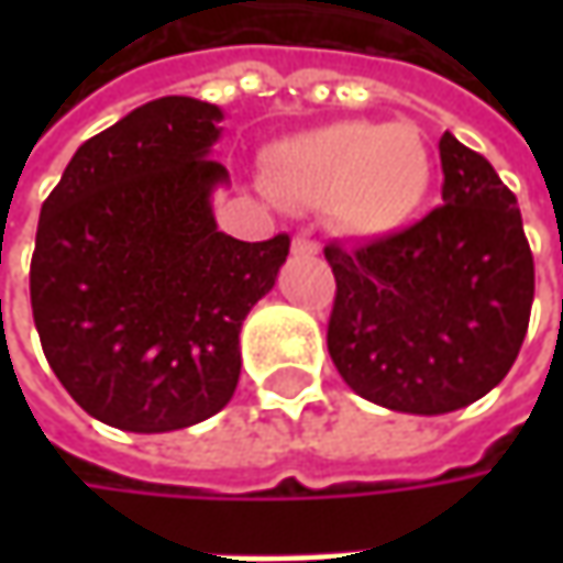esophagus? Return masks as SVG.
<instances>
[{
    "label": "esophagus",
    "mask_w": 563,
    "mask_h": 563,
    "mask_svg": "<svg viewBox=\"0 0 563 563\" xmlns=\"http://www.w3.org/2000/svg\"><path fill=\"white\" fill-rule=\"evenodd\" d=\"M291 253L294 256H316L319 247H316V241H310V238H294Z\"/></svg>",
    "instance_id": "1"
}]
</instances>
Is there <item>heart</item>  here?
<instances>
[{"mask_svg": "<svg viewBox=\"0 0 563 563\" xmlns=\"http://www.w3.org/2000/svg\"><path fill=\"white\" fill-rule=\"evenodd\" d=\"M435 178L429 143L410 121H332L282 137L263 156L272 200L329 209L357 238H388L420 212Z\"/></svg>", "mask_w": 563, "mask_h": 563, "instance_id": "b5f03b06", "label": "heart"}]
</instances>
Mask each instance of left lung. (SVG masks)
Instances as JSON below:
<instances>
[{
	"label": "left lung",
	"instance_id": "left-lung-1",
	"mask_svg": "<svg viewBox=\"0 0 563 563\" xmlns=\"http://www.w3.org/2000/svg\"><path fill=\"white\" fill-rule=\"evenodd\" d=\"M439 156L444 206L398 234L325 247L332 363L360 398L417 417L461 410L508 376L536 291L517 197L451 131Z\"/></svg>",
	"mask_w": 563,
	"mask_h": 563
}]
</instances>
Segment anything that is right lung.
Wrapping results in <instances>:
<instances>
[{
    "label": "right lung",
    "instance_id": "1",
    "mask_svg": "<svg viewBox=\"0 0 563 563\" xmlns=\"http://www.w3.org/2000/svg\"><path fill=\"white\" fill-rule=\"evenodd\" d=\"M222 119L203 99H153L80 143L40 209L43 354L93 420L124 432H175L225 407L241 325L288 260V234L247 244L216 225L212 194L231 185L212 159Z\"/></svg>",
    "mask_w": 563,
    "mask_h": 563
}]
</instances>
